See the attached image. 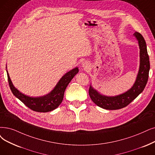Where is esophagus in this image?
<instances>
[{
  "instance_id": "esophagus-1",
  "label": "esophagus",
  "mask_w": 155,
  "mask_h": 155,
  "mask_svg": "<svg viewBox=\"0 0 155 155\" xmlns=\"http://www.w3.org/2000/svg\"><path fill=\"white\" fill-rule=\"evenodd\" d=\"M83 67L84 68V69H87L88 67V64L87 62H83Z\"/></svg>"
}]
</instances>
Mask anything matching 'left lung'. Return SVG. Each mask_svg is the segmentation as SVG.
Instances as JSON below:
<instances>
[{
    "label": "left lung",
    "mask_w": 155,
    "mask_h": 155,
    "mask_svg": "<svg viewBox=\"0 0 155 155\" xmlns=\"http://www.w3.org/2000/svg\"><path fill=\"white\" fill-rule=\"evenodd\" d=\"M137 38L140 48V67L136 81L132 87L127 92L115 97L101 95L90 86L89 95L98 107L108 110H116L127 106L144 90L147 84L150 69L149 55L147 54L146 43L142 35L135 32L134 34Z\"/></svg>",
    "instance_id": "8db88e82"
}]
</instances>
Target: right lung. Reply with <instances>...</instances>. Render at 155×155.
Listing matches in <instances>:
<instances>
[{"label": "right lung", "mask_w": 155, "mask_h": 155, "mask_svg": "<svg viewBox=\"0 0 155 155\" xmlns=\"http://www.w3.org/2000/svg\"><path fill=\"white\" fill-rule=\"evenodd\" d=\"M78 72V68L76 67L66 73L49 94L41 97H30L21 94L13 86L8 72L7 74L10 89L16 97L31 110L36 112L46 113L55 109L60 106L63 101L67 85Z\"/></svg>", "instance_id": "obj_1"}]
</instances>
